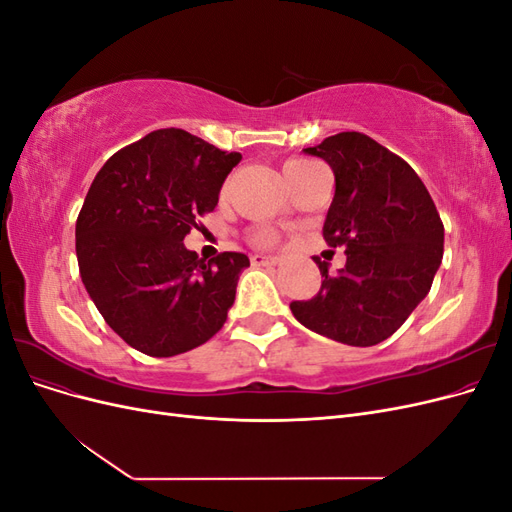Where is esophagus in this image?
<instances>
[{"label":"esophagus","instance_id":"esophagus-1","mask_svg":"<svg viewBox=\"0 0 512 512\" xmlns=\"http://www.w3.org/2000/svg\"><path fill=\"white\" fill-rule=\"evenodd\" d=\"M250 260L254 267H275L277 265L275 256H265V254H254Z\"/></svg>","mask_w":512,"mask_h":512}]
</instances>
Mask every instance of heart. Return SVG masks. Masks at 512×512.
<instances>
[{"label": "heart", "mask_w": 512, "mask_h": 512, "mask_svg": "<svg viewBox=\"0 0 512 512\" xmlns=\"http://www.w3.org/2000/svg\"><path fill=\"white\" fill-rule=\"evenodd\" d=\"M307 162H301V160H292V162H288L286 166H284V173H290V170H294V168H301V166H305ZM254 241L258 243V245H271L273 241H275V237L273 235H269V232H258V235L254 237Z\"/></svg>", "instance_id": "heart-1"}]
</instances>
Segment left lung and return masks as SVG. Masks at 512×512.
I'll list each match as a JSON object with an SVG mask.
<instances>
[{
	"mask_svg": "<svg viewBox=\"0 0 512 512\" xmlns=\"http://www.w3.org/2000/svg\"><path fill=\"white\" fill-rule=\"evenodd\" d=\"M327 162L335 196L322 237L346 247V267L322 275L320 292L290 309L303 327L348 346H376L408 320L431 288L444 226L412 166L361 132H339L303 149Z\"/></svg>",
	"mask_w": 512,
	"mask_h": 512,
	"instance_id": "left-lung-1",
	"label": "left lung"
}]
</instances>
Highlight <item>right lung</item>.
<instances>
[{
  "label": "right lung",
  "instance_id": "right-lung-1",
  "mask_svg": "<svg viewBox=\"0 0 512 512\" xmlns=\"http://www.w3.org/2000/svg\"><path fill=\"white\" fill-rule=\"evenodd\" d=\"M241 160L179 128L147 134L106 160L76 220L81 280L123 342L175 356L218 333L250 258L205 262L183 245L196 218L215 209Z\"/></svg>",
  "mask_w": 512,
  "mask_h": 512
}]
</instances>
